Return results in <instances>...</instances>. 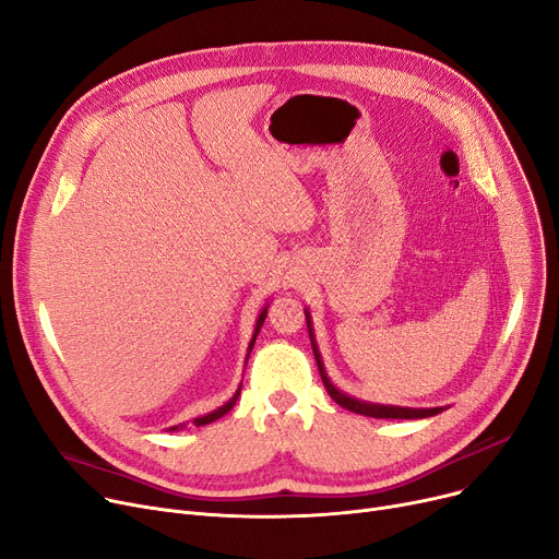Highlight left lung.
Masks as SVG:
<instances>
[{"label":"left lung","mask_w":559,"mask_h":559,"mask_svg":"<svg viewBox=\"0 0 559 559\" xmlns=\"http://www.w3.org/2000/svg\"><path fill=\"white\" fill-rule=\"evenodd\" d=\"M306 324H308V333H310V342H312V350H314V360H317V367H319V373H321V380H324V385L331 394V399L350 409V413L356 415H365V417H373V419H426V417H435L442 413L444 407H401V405H383V403H369V401H360L356 396H348L344 394L342 390H337L333 385V380L329 378L326 373V367H324V360H321V354L317 348V342H314V333H312V324H310V312L306 310Z\"/></svg>","instance_id":"1"}]
</instances>
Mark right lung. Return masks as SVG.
Masks as SVG:
<instances>
[{
  "mask_svg": "<svg viewBox=\"0 0 559 559\" xmlns=\"http://www.w3.org/2000/svg\"><path fill=\"white\" fill-rule=\"evenodd\" d=\"M267 308H270V304L264 306L262 310H260V314H258V319H255V329H253V337H251V342H249V350H247V360H249V354H251V348H253V342H255V337H258V333H260V329H262V324H264V317H267ZM240 390H242V385L235 390V394L222 405V407H217V409H213V413H209V415H203V417H197L194 419V426H205V424H213V421H217L219 417H224L226 413H230V407L235 405V401H238V396H240ZM179 428H183V424L181 426H171L169 430H179Z\"/></svg>",
  "mask_w": 559,
  "mask_h": 559,
  "instance_id": "obj_1",
  "label": "right lung"
}]
</instances>
